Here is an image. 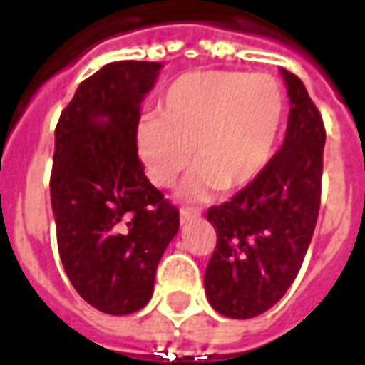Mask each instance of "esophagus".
Here are the masks:
<instances>
[{
    "label": "esophagus",
    "instance_id": "obj_1",
    "mask_svg": "<svg viewBox=\"0 0 365 365\" xmlns=\"http://www.w3.org/2000/svg\"><path fill=\"white\" fill-rule=\"evenodd\" d=\"M199 211L197 209H190V207H182V211H180V221L185 225V222L193 221V219H197Z\"/></svg>",
    "mask_w": 365,
    "mask_h": 365
}]
</instances>
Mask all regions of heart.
I'll return each mask as SVG.
<instances>
[{"instance_id":"obj_1","label":"heart","mask_w":365,"mask_h":365,"mask_svg":"<svg viewBox=\"0 0 365 365\" xmlns=\"http://www.w3.org/2000/svg\"><path fill=\"white\" fill-rule=\"evenodd\" d=\"M285 115L282 83L269 74L203 70L180 76L158 101V119L138 127V152L154 185L170 187L193 150L197 172L185 193L242 190L274 154Z\"/></svg>"}]
</instances>
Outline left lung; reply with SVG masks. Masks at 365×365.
<instances>
[{"instance_id":"8db88e82","label":"left lung","mask_w":365,"mask_h":365,"mask_svg":"<svg viewBox=\"0 0 365 365\" xmlns=\"http://www.w3.org/2000/svg\"><path fill=\"white\" fill-rule=\"evenodd\" d=\"M282 74L291 101L282 148L252 183L207 211L217 246L205 293L230 319L258 317L285 295L319 219L324 123L303 82L289 70Z\"/></svg>"}]
</instances>
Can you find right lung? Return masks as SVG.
Listing matches in <instances>:
<instances>
[{
  "label": "right lung",
  "mask_w": 365,
  "mask_h": 365,
  "mask_svg": "<svg viewBox=\"0 0 365 365\" xmlns=\"http://www.w3.org/2000/svg\"><path fill=\"white\" fill-rule=\"evenodd\" d=\"M158 62H111L80 83L56 125L52 213L66 275L97 311L128 314L152 297L180 211L144 175L140 101Z\"/></svg>",
  "instance_id": "right-lung-1"
}]
</instances>
